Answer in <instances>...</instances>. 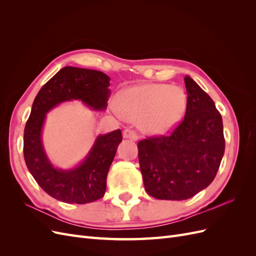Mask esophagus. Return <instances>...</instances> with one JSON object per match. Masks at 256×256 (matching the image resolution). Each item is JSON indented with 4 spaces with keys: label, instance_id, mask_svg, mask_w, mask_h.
Masks as SVG:
<instances>
[{
    "label": "esophagus",
    "instance_id": "34e87169",
    "mask_svg": "<svg viewBox=\"0 0 256 256\" xmlns=\"http://www.w3.org/2000/svg\"><path fill=\"white\" fill-rule=\"evenodd\" d=\"M122 136L124 138H129V140H132V141H136L138 140V136L134 132V130H130V129H125L122 131Z\"/></svg>",
    "mask_w": 256,
    "mask_h": 256
}]
</instances>
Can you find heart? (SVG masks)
I'll use <instances>...</instances> for the list:
<instances>
[{"instance_id":"1","label":"heart","mask_w":256,"mask_h":256,"mask_svg":"<svg viewBox=\"0 0 256 256\" xmlns=\"http://www.w3.org/2000/svg\"><path fill=\"white\" fill-rule=\"evenodd\" d=\"M187 108V97L178 86L143 84L132 86L120 97L113 110L130 122H138L148 134H164L174 129Z\"/></svg>"}]
</instances>
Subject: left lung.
Returning <instances> with one entry per match:
<instances>
[{
  "instance_id": "8db88e82",
  "label": "left lung",
  "mask_w": 256,
  "mask_h": 256,
  "mask_svg": "<svg viewBox=\"0 0 256 256\" xmlns=\"http://www.w3.org/2000/svg\"><path fill=\"white\" fill-rule=\"evenodd\" d=\"M187 109L171 136L138 143L146 192L154 198L182 200L214 180L226 148L222 118L214 102L186 76Z\"/></svg>"
}]
</instances>
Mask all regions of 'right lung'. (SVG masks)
<instances>
[{"instance_id": "add662e5", "label": "right lung", "mask_w": 256, "mask_h": 256, "mask_svg": "<svg viewBox=\"0 0 256 256\" xmlns=\"http://www.w3.org/2000/svg\"><path fill=\"white\" fill-rule=\"evenodd\" d=\"M110 78L92 69L66 66L38 92L23 136L26 164L42 189L60 202L86 204L104 196L106 175L122 140L120 129L98 134L86 156L69 168L54 166L42 142L47 113L60 104L79 100L92 111H104Z\"/></svg>"}]
</instances>
